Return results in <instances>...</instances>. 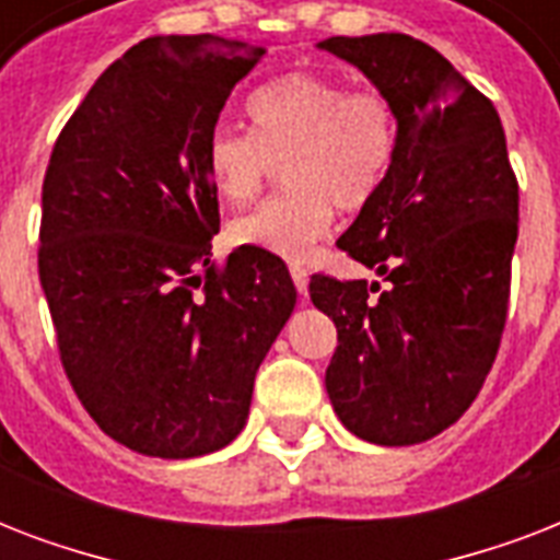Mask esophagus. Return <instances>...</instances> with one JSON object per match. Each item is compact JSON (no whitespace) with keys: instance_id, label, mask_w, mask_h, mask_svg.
<instances>
[{"instance_id":"obj_1","label":"esophagus","mask_w":560,"mask_h":560,"mask_svg":"<svg viewBox=\"0 0 560 560\" xmlns=\"http://www.w3.org/2000/svg\"><path fill=\"white\" fill-rule=\"evenodd\" d=\"M290 276H293V284H296V290L305 296L307 293V270L302 267L299 261H290Z\"/></svg>"}]
</instances>
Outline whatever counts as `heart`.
Listing matches in <instances>:
<instances>
[{"label": "heart", "instance_id": "obj_1", "mask_svg": "<svg viewBox=\"0 0 560 560\" xmlns=\"http://www.w3.org/2000/svg\"><path fill=\"white\" fill-rule=\"evenodd\" d=\"M255 130L220 125L206 142L211 186L249 202L284 162L288 191L232 223V241L267 253L305 255L328 235L334 209L360 211L386 179L398 113L381 90H349L325 72L299 69L249 98Z\"/></svg>", "mask_w": 560, "mask_h": 560}]
</instances>
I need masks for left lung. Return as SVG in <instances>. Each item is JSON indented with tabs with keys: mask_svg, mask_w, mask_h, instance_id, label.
I'll list each match as a JSON object with an SVG mask.
<instances>
[{
	"mask_svg": "<svg viewBox=\"0 0 560 560\" xmlns=\"http://www.w3.org/2000/svg\"><path fill=\"white\" fill-rule=\"evenodd\" d=\"M392 101L398 144L374 200L337 246L383 276H311L337 325L325 372L334 412L374 444H418L459 421L503 340L517 177L494 104L407 34L328 37Z\"/></svg>",
	"mask_w": 560,
	"mask_h": 560,
	"instance_id": "left-lung-1",
	"label": "left lung"
}]
</instances>
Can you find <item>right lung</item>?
Returning a JSON list of instances; mask_svg holds the SVG:
<instances>
[{
	"mask_svg": "<svg viewBox=\"0 0 560 560\" xmlns=\"http://www.w3.org/2000/svg\"><path fill=\"white\" fill-rule=\"evenodd\" d=\"M264 55L214 34L142 39L51 148L37 267L60 363L95 424L144 456L226 447L296 305L279 255L237 246L211 261L206 142Z\"/></svg>",
	"mask_w": 560,
	"mask_h": 560,
	"instance_id": "add662e5",
	"label": "right lung"
}]
</instances>
